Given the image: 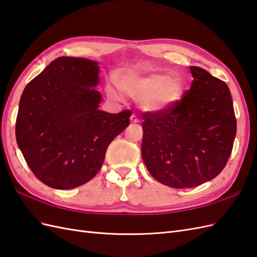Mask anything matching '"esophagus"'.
Wrapping results in <instances>:
<instances>
[{
	"mask_svg": "<svg viewBox=\"0 0 257 257\" xmlns=\"http://www.w3.org/2000/svg\"><path fill=\"white\" fill-rule=\"evenodd\" d=\"M130 121L131 122H139V118H138V116L136 114H133L130 116Z\"/></svg>",
	"mask_w": 257,
	"mask_h": 257,
	"instance_id": "1",
	"label": "esophagus"
}]
</instances>
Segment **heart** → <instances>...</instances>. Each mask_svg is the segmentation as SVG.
<instances>
[{
    "instance_id": "obj_1",
    "label": "heart",
    "mask_w": 257,
    "mask_h": 257,
    "mask_svg": "<svg viewBox=\"0 0 257 257\" xmlns=\"http://www.w3.org/2000/svg\"><path fill=\"white\" fill-rule=\"evenodd\" d=\"M120 91L138 100L144 110L161 113L174 107L181 100L185 82L178 74L150 72L141 75L123 70L117 72L115 79H110L106 84V93L113 100H122Z\"/></svg>"
}]
</instances>
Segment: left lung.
<instances>
[{
    "instance_id": "left-lung-1",
    "label": "left lung",
    "mask_w": 257,
    "mask_h": 257,
    "mask_svg": "<svg viewBox=\"0 0 257 257\" xmlns=\"http://www.w3.org/2000/svg\"><path fill=\"white\" fill-rule=\"evenodd\" d=\"M191 88L174 107L142 116V160L157 181L176 189L214 179L226 166L236 133L228 85L190 66Z\"/></svg>"
}]
</instances>
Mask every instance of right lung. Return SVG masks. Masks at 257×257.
I'll return each instance as SVG.
<instances>
[{"instance_id":"obj_1","label":"right lung","mask_w":257,"mask_h":257,"mask_svg":"<svg viewBox=\"0 0 257 257\" xmlns=\"http://www.w3.org/2000/svg\"><path fill=\"white\" fill-rule=\"evenodd\" d=\"M100 66L81 57H58L26 85L16 119L18 148L37 178L66 190L90 181L109 143L129 126L130 110L98 109Z\"/></svg>"}]
</instances>
